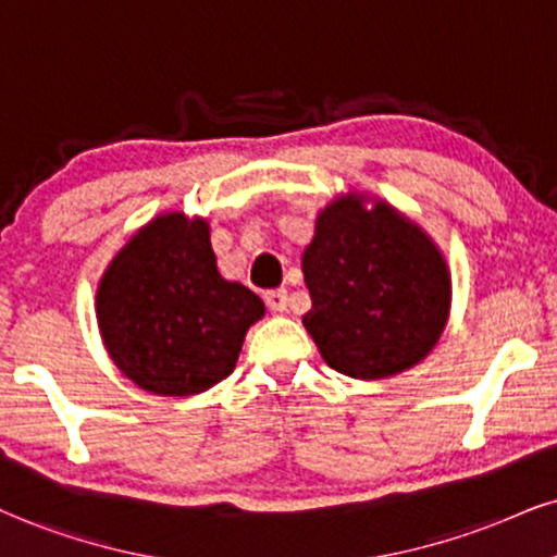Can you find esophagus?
Returning <instances> with one entry per match:
<instances>
[{"mask_svg": "<svg viewBox=\"0 0 557 557\" xmlns=\"http://www.w3.org/2000/svg\"><path fill=\"white\" fill-rule=\"evenodd\" d=\"M263 299H265L268 310H273V312H286V307H289V292L286 289L265 292Z\"/></svg>", "mask_w": 557, "mask_h": 557, "instance_id": "esophagus-1", "label": "esophagus"}]
</instances>
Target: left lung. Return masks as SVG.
<instances>
[{"label": "left lung", "mask_w": 557, "mask_h": 557, "mask_svg": "<svg viewBox=\"0 0 557 557\" xmlns=\"http://www.w3.org/2000/svg\"><path fill=\"white\" fill-rule=\"evenodd\" d=\"M312 310L301 318L322 359L354 380L416 367L442 338L451 278L442 250L389 203L351 190L320 211L301 256Z\"/></svg>", "instance_id": "obj_1"}]
</instances>
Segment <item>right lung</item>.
Here are the masks:
<instances>
[{
  "label": "right lung",
  "instance_id": "1",
  "mask_svg": "<svg viewBox=\"0 0 557 557\" xmlns=\"http://www.w3.org/2000/svg\"><path fill=\"white\" fill-rule=\"evenodd\" d=\"M95 312L115 367L141 389L185 397L232 374L256 292L216 271L209 224L170 211L141 226L102 273Z\"/></svg>",
  "mask_w": 557,
  "mask_h": 557
}]
</instances>
